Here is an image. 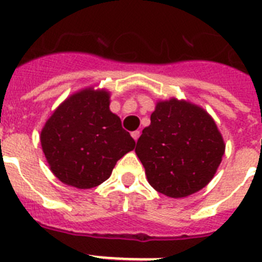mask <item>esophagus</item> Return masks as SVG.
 Masks as SVG:
<instances>
[{
    "label": "esophagus",
    "mask_w": 262,
    "mask_h": 262,
    "mask_svg": "<svg viewBox=\"0 0 262 262\" xmlns=\"http://www.w3.org/2000/svg\"><path fill=\"white\" fill-rule=\"evenodd\" d=\"M131 135H133L134 140H135V142H138V139H139V136H140V131H134V133H133V134H131Z\"/></svg>",
    "instance_id": "34e87169"
}]
</instances>
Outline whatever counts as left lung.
<instances>
[{
    "label": "left lung",
    "mask_w": 262,
    "mask_h": 262,
    "mask_svg": "<svg viewBox=\"0 0 262 262\" xmlns=\"http://www.w3.org/2000/svg\"><path fill=\"white\" fill-rule=\"evenodd\" d=\"M224 149L223 136L205 108L170 98L156 103L135 152L155 190L184 198L211 181Z\"/></svg>",
    "instance_id": "obj_1"
}]
</instances>
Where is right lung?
<instances>
[{"mask_svg": "<svg viewBox=\"0 0 262 262\" xmlns=\"http://www.w3.org/2000/svg\"><path fill=\"white\" fill-rule=\"evenodd\" d=\"M110 92L81 89L60 103L40 133V144L51 172L62 184L92 189L110 177L120 157L135 140L110 111Z\"/></svg>", "mask_w": 262, "mask_h": 262, "instance_id": "obj_1", "label": "right lung"}]
</instances>
